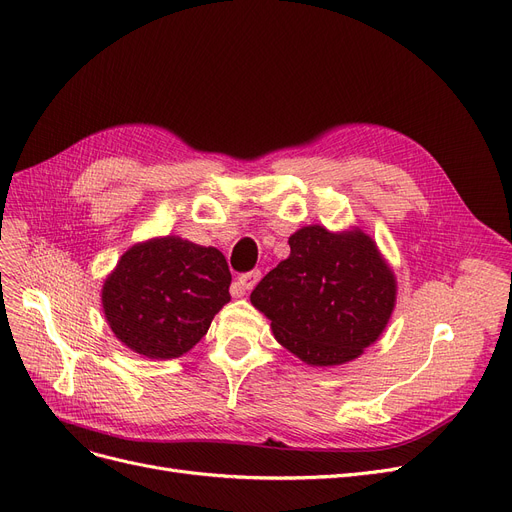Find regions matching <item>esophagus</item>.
Instances as JSON below:
<instances>
[{
	"label": "esophagus",
	"mask_w": 512,
	"mask_h": 512,
	"mask_svg": "<svg viewBox=\"0 0 512 512\" xmlns=\"http://www.w3.org/2000/svg\"><path fill=\"white\" fill-rule=\"evenodd\" d=\"M260 277H262V273H260V271H252V273L241 275L237 283H239V287L243 289V294H246V291H252V289L258 285Z\"/></svg>",
	"instance_id": "obj_1"
}]
</instances>
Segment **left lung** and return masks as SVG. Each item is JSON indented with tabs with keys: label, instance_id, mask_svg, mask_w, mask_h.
<instances>
[{
	"label": "left lung",
	"instance_id": "left-lung-1",
	"mask_svg": "<svg viewBox=\"0 0 512 512\" xmlns=\"http://www.w3.org/2000/svg\"><path fill=\"white\" fill-rule=\"evenodd\" d=\"M289 256L252 291L277 342L308 367H339L385 331L398 298L392 264L358 225H306L289 237Z\"/></svg>",
	"mask_w": 512,
	"mask_h": 512
}]
</instances>
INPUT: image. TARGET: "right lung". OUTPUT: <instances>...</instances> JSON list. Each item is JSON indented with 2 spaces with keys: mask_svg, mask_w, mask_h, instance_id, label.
Returning <instances> with one entry per match:
<instances>
[{
  "mask_svg": "<svg viewBox=\"0 0 512 512\" xmlns=\"http://www.w3.org/2000/svg\"><path fill=\"white\" fill-rule=\"evenodd\" d=\"M231 273L221 250L179 235L133 243L102 285V310L120 344L148 360L187 354L229 304Z\"/></svg>",
  "mask_w": 512,
  "mask_h": 512,
  "instance_id": "right-lung-1",
  "label": "right lung"
}]
</instances>
